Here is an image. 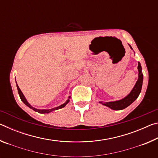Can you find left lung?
Wrapping results in <instances>:
<instances>
[{
    "instance_id": "8db88e82",
    "label": "left lung",
    "mask_w": 158,
    "mask_h": 158,
    "mask_svg": "<svg viewBox=\"0 0 158 158\" xmlns=\"http://www.w3.org/2000/svg\"><path fill=\"white\" fill-rule=\"evenodd\" d=\"M131 49H132V48L131 47ZM138 79L135 86L133 87V89L131 90L130 93L127 96H125L121 100L113 101V102H99L102 105H105L106 106H108L109 108H110L113 110H122L124 109L128 106H130L133 102H135L137 100V98L139 95L141 88H142V84H143V73H142V68H141V64L139 62H138Z\"/></svg>"
}]
</instances>
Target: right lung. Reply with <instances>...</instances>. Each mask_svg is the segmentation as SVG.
I'll use <instances>...</instances> for the list:
<instances>
[{"mask_svg": "<svg viewBox=\"0 0 158 158\" xmlns=\"http://www.w3.org/2000/svg\"><path fill=\"white\" fill-rule=\"evenodd\" d=\"M15 80H16V79H15ZM17 90H18V93H19V97H20V98H21V101H22L24 103L26 106H28L29 108H31V109H33V110H34L35 111H37V112H38V113H40V114H49V113H50V112H52V111H55V110H57V109L63 108L64 106H65V105H67V104H68V103L69 102V99H70V96H69L68 99L66 100V102H65V103H63V105H60L59 106H57V107H54V108H52V109H36V108L33 107V106H32L30 105V104L28 103V102L27 100H26V99L25 96L23 95V93L21 92V90H20L19 87V85H17Z\"/></svg>", "mask_w": 158, "mask_h": 158, "instance_id": "add662e5", "label": "right lung"}]
</instances>
